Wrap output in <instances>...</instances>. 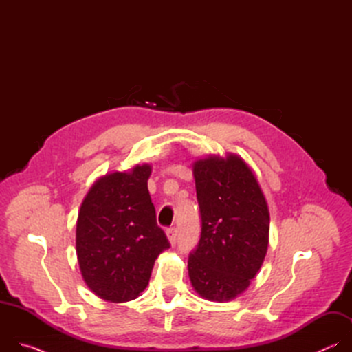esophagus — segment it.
Masks as SVG:
<instances>
[{"label": "esophagus", "mask_w": 352, "mask_h": 352, "mask_svg": "<svg viewBox=\"0 0 352 352\" xmlns=\"http://www.w3.org/2000/svg\"><path fill=\"white\" fill-rule=\"evenodd\" d=\"M167 238H168L171 245H175V242H177V230L175 228H168L167 230Z\"/></svg>", "instance_id": "34e87169"}]
</instances>
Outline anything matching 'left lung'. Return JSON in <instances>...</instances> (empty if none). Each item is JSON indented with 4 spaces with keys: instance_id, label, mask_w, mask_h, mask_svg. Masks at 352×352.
Listing matches in <instances>:
<instances>
[{
    "instance_id": "1",
    "label": "left lung",
    "mask_w": 352,
    "mask_h": 352,
    "mask_svg": "<svg viewBox=\"0 0 352 352\" xmlns=\"http://www.w3.org/2000/svg\"><path fill=\"white\" fill-rule=\"evenodd\" d=\"M193 177L202 232L188 273L200 296L224 302L249 287L265 261L269 208L255 174L236 155L195 162Z\"/></svg>"
}]
</instances>
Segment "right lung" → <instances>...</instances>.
<instances>
[{"label":"right lung","mask_w":352,"mask_h":352,"mask_svg":"<svg viewBox=\"0 0 352 352\" xmlns=\"http://www.w3.org/2000/svg\"><path fill=\"white\" fill-rule=\"evenodd\" d=\"M148 164L97 179L80 205L76 255L87 287L110 302H126L147 287L155 261L170 248L150 199Z\"/></svg>","instance_id":"add662e5"}]
</instances>
